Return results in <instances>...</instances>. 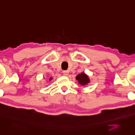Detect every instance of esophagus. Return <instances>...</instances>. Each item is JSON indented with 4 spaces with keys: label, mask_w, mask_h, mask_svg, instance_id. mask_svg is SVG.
<instances>
[{
    "label": "esophagus",
    "mask_w": 135,
    "mask_h": 135,
    "mask_svg": "<svg viewBox=\"0 0 135 135\" xmlns=\"http://www.w3.org/2000/svg\"><path fill=\"white\" fill-rule=\"evenodd\" d=\"M63 73L65 75H69V71H68V70H63Z\"/></svg>",
    "instance_id": "obj_1"
}]
</instances>
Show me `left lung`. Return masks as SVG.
I'll list each match as a JSON object with an SVG mask.
<instances>
[{
  "mask_svg": "<svg viewBox=\"0 0 135 135\" xmlns=\"http://www.w3.org/2000/svg\"><path fill=\"white\" fill-rule=\"evenodd\" d=\"M75 79L78 81V83L81 84V86H83L87 85L90 82L89 77L84 72H81V74H78L75 78Z\"/></svg>",
  "mask_w": 135,
  "mask_h": 135,
  "instance_id": "obj_1",
  "label": "left lung"
}]
</instances>
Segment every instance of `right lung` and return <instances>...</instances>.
I'll list each match as a JSON object with an SVG mask.
<instances>
[{
  "mask_svg": "<svg viewBox=\"0 0 135 135\" xmlns=\"http://www.w3.org/2000/svg\"><path fill=\"white\" fill-rule=\"evenodd\" d=\"M52 79V78H49V81H51Z\"/></svg>",
  "mask_w": 135,
  "mask_h": 135,
  "instance_id": "add662e5",
  "label": "right lung"
}]
</instances>
